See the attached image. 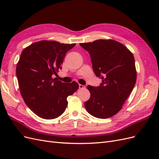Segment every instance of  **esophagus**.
Wrapping results in <instances>:
<instances>
[{
    "mask_svg": "<svg viewBox=\"0 0 159 159\" xmlns=\"http://www.w3.org/2000/svg\"><path fill=\"white\" fill-rule=\"evenodd\" d=\"M85 88V86L84 85H81V84H79V88L80 89H84Z\"/></svg>",
    "mask_w": 159,
    "mask_h": 159,
    "instance_id": "34e87169",
    "label": "esophagus"
}]
</instances>
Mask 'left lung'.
<instances>
[{
	"label": "left lung",
	"instance_id": "obj_1",
	"mask_svg": "<svg viewBox=\"0 0 159 159\" xmlns=\"http://www.w3.org/2000/svg\"><path fill=\"white\" fill-rule=\"evenodd\" d=\"M80 45L89 52L94 73L102 80L98 87H87L91 96L84 103L85 107L95 117L109 118L121 109L135 85L133 55L124 45L113 40H98Z\"/></svg>",
	"mask_w": 159,
	"mask_h": 159
}]
</instances>
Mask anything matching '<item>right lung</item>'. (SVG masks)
<instances>
[{
    "mask_svg": "<svg viewBox=\"0 0 159 159\" xmlns=\"http://www.w3.org/2000/svg\"><path fill=\"white\" fill-rule=\"evenodd\" d=\"M75 45L42 40L22 52L16 69L19 89L27 106L38 117L60 116L68 105V96L78 89L76 82L65 84L53 78L61 69L66 53Z\"/></svg>",
    "mask_w": 159,
    "mask_h": 159,
    "instance_id": "obj_1",
    "label": "right lung"
}]
</instances>
